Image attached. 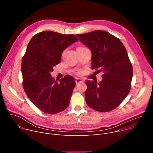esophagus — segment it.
<instances>
[{
    "label": "esophagus",
    "mask_w": 153,
    "mask_h": 153,
    "mask_svg": "<svg viewBox=\"0 0 153 153\" xmlns=\"http://www.w3.org/2000/svg\"><path fill=\"white\" fill-rule=\"evenodd\" d=\"M75 82H76V84H78V83H79L82 82L83 80H82L81 79H80V78H76V80H75Z\"/></svg>",
    "instance_id": "esophagus-1"
}]
</instances>
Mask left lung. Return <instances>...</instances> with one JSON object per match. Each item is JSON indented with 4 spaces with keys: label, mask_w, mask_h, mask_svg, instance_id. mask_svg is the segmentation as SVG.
Here are the masks:
<instances>
[{
    "label": "left lung",
    "mask_w": 153,
    "mask_h": 153,
    "mask_svg": "<svg viewBox=\"0 0 153 153\" xmlns=\"http://www.w3.org/2000/svg\"><path fill=\"white\" fill-rule=\"evenodd\" d=\"M92 53V69L103 71L102 80H86V104L93 110L108 112L117 107L131 89L133 67L122 42L109 33L96 30L76 34Z\"/></svg>",
    "instance_id": "left-lung-1"
}]
</instances>
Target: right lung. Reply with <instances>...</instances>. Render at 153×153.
<instances>
[{
    "label": "right lung",
    "instance_id": "right-lung-1",
    "mask_svg": "<svg viewBox=\"0 0 153 153\" xmlns=\"http://www.w3.org/2000/svg\"><path fill=\"white\" fill-rule=\"evenodd\" d=\"M77 41L74 34L45 31L28 43L21 64L23 86L30 101L43 113L57 114L69 105L74 79L67 75L58 82L51 73L60 63L63 51Z\"/></svg>",
    "mask_w": 153,
    "mask_h": 153
}]
</instances>
